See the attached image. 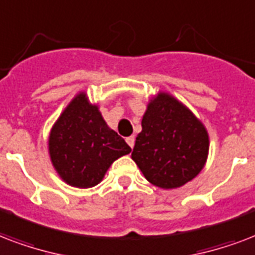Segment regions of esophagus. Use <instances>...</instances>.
<instances>
[{
  "mask_svg": "<svg viewBox=\"0 0 255 255\" xmlns=\"http://www.w3.org/2000/svg\"><path fill=\"white\" fill-rule=\"evenodd\" d=\"M126 142H128V145H129L130 147L133 149V147H134V142H135V138H134V137H129V138H128V139H126Z\"/></svg>",
  "mask_w": 255,
  "mask_h": 255,
  "instance_id": "34e87169",
  "label": "esophagus"
}]
</instances>
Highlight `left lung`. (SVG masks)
Instances as JSON below:
<instances>
[{
	"label": "left lung",
	"mask_w": 255,
	"mask_h": 255,
	"mask_svg": "<svg viewBox=\"0 0 255 255\" xmlns=\"http://www.w3.org/2000/svg\"><path fill=\"white\" fill-rule=\"evenodd\" d=\"M131 158L150 183L177 189L202 170L209 154V134L187 106L158 92L147 104Z\"/></svg>",
	"instance_id": "8db88e82"
}]
</instances>
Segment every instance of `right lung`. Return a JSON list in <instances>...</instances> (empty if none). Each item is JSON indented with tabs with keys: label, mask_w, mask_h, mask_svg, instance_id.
<instances>
[{
	"label": "right lung",
	"mask_w": 255,
	"mask_h": 255,
	"mask_svg": "<svg viewBox=\"0 0 255 255\" xmlns=\"http://www.w3.org/2000/svg\"><path fill=\"white\" fill-rule=\"evenodd\" d=\"M47 146L60 178L80 189L98 185L112 163L131 151L85 92L78 93L54 122Z\"/></svg>",
	"instance_id": "add662e5"
}]
</instances>
